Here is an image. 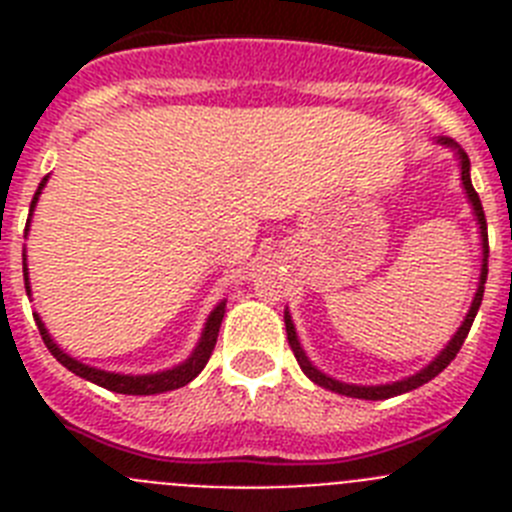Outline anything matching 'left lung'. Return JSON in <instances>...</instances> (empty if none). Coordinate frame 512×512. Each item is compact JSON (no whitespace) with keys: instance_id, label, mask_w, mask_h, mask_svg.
<instances>
[{"instance_id":"left-lung-1","label":"left lung","mask_w":512,"mask_h":512,"mask_svg":"<svg viewBox=\"0 0 512 512\" xmlns=\"http://www.w3.org/2000/svg\"><path fill=\"white\" fill-rule=\"evenodd\" d=\"M436 140L441 143V146L451 148V151L456 153V158H459L461 187H464V194H467L469 205H472V210H474V220H477V225H479V241H482V243H479V246H482V269H479V284H477V292H474V300H472V305H469L464 320H461L459 330H456L454 336H451V341L441 348V354H438L436 359L431 361V364L423 366L420 372H415L413 377L397 379V382H390V384H348V382H341V379L328 377L325 372H320L318 366L307 359L305 348L300 346V338H297V330H295V323H292V315H289V310H284L287 341H289V346H292V351H295V359H297V364H300V369L307 374V379H312V382L318 384V387H325V390L336 392V395L356 397V400H387V397H397V395H405V392H410V390H418L420 384L431 382L433 377H438V374H441L443 369L451 364V361H454V356L459 354L461 343H464V338H467L469 328H472L474 318H477V310H479V305H482V295H485L487 253H490V246H487L485 210H482L479 194L474 192V187H472V176H469V156L464 153V148H459L454 140L443 138V135H438Z\"/></svg>"}]
</instances>
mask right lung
<instances>
[{
  "label": "right lung",
  "mask_w": 512,
  "mask_h": 512,
  "mask_svg": "<svg viewBox=\"0 0 512 512\" xmlns=\"http://www.w3.org/2000/svg\"><path fill=\"white\" fill-rule=\"evenodd\" d=\"M45 182H48V176H45L43 182H40L38 192H35L33 202H30V215H33L35 205H38L40 194H43ZM30 223V220H27ZM22 274H25V289L27 295H30V279H27V259H22ZM35 315V323H38L40 336H43V343L48 346L56 361H61L69 372H74L76 377L87 379V382L99 384L104 390H112V392H120V395H161V392H171V390H179L184 384L192 382L197 374L205 369V364L210 361L212 348L217 343V333H220V323H223V315H225V300L217 302L215 310L210 312V318H207L205 328H202V336L194 346V351L189 354V359H184L182 364L171 366V369H164V372H153V374H117V372H104V369H97V366H89V364H81V361L71 359L66 351L58 348V343L53 341L45 323L40 320L38 312Z\"/></svg>",
  "instance_id": "obj_1"
}]
</instances>
